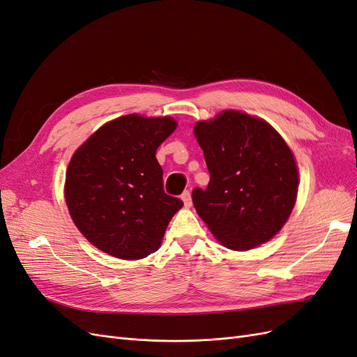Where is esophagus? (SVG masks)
Segmentation results:
<instances>
[{"mask_svg":"<svg viewBox=\"0 0 357 357\" xmlns=\"http://www.w3.org/2000/svg\"><path fill=\"white\" fill-rule=\"evenodd\" d=\"M181 199H183V202H185V207H190V205H192V195H190L189 190L183 192Z\"/></svg>","mask_w":357,"mask_h":357,"instance_id":"obj_1","label":"esophagus"}]
</instances>
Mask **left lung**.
I'll return each instance as SVG.
<instances>
[{
    "mask_svg": "<svg viewBox=\"0 0 357 357\" xmlns=\"http://www.w3.org/2000/svg\"><path fill=\"white\" fill-rule=\"evenodd\" d=\"M210 183L192 190L199 218L225 247L248 250L283 228L298 193L294 155L262 119L228 110L198 122Z\"/></svg>",
    "mask_w": 357,
    "mask_h": 357,
    "instance_id": "left-lung-1",
    "label": "left lung"
}]
</instances>
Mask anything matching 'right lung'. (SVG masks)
Masks as SVG:
<instances>
[{
	"mask_svg": "<svg viewBox=\"0 0 357 357\" xmlns=\"http://www.w3.org/2000/svg\"><path fill=\"white\" fill-rule=\"evenodd\" d=\"M174 119L128 114L105 123L71 158L66 201L80 232L125 261L156 252L183 201L164 190L156 150Z\"/></svg>",
	"mask_w": 357,
	"mask_h": 357,
	"instance_id": "1",
	"label": "right lung"
}]
</instances>
